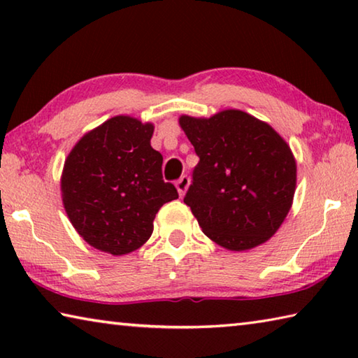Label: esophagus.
<instances>
[{
	"label": "esophagus",
	"instance_id": "34e87169",
	"mask_svg": "<svg viewBox=\"0 0 358 358\" xmlns=\"http://www.w3.org/2000/svg\"><path fill=\"white\" fill-rule=\"evenodd\" d=\"M175 186H177L180 196H185L187 186H189V177H187V175H183V177H181L180 180H177V183H175Z\"/></svg>",
	"mask_w": 358,
	"mask_h": 358
}]
</instances>
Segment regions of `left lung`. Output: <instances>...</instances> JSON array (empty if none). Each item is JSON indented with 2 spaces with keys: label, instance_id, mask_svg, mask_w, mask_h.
Instances as JSON below:
<instances>
[{
  "label": "left lung",
  "instance_id": "obj_1",
  "mask_svg": "<svg viewBox=\"0 0 358 358\" xmlns=\"http://www.w3.org/2000/svg\"><path fill=\"white\" fill-rule=\"evenodd\" d=\"M199 164L185 196L199 226L222 248L245 251L273 237L292 207L296 164L286 141L252 115H183Z\"/></svg>",
  "mask_w": 358,
  "mask_h": 358
}]
</instances>
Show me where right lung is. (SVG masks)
I'll return each instance as SVG.
<instances>
[{"label":"right lung","mask_w":358,"mask_h":358,"mask_svg":"<svg viewBox=\"0 0 358 358\" xmlns=\"http://www.w3.org/2000/svg\"><path fill=\"white\" fill-rule=\"evenodd\" d=\"M155 126L118 115L85 134L64 162V210L88 245L113 256L136 251L153 234L162 205L178 199L162 180Z\"/></svg>","instance_id":"add662e5"}]
</instances>
